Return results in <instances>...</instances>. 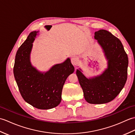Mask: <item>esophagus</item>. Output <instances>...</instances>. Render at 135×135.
Wrapping results in <instances>:
<instances>
[{
    "mask_svg": "<svg viewBox=\"0 0 135 135\" xmlns=\"http://www.w3.org/2000/svg\"><path fill=\"white\" fill-rule=\"evenodd\" d=\"M71 63H72L74 65H76L78 64V59L76 57H74L71 58Z\"/></svg>",
    "mask_w": 135,
    "mask_h": 135,
    "instance_id": "esophagus-1",
    "label": "esophagus"
}]
</instances>
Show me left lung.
Here are the masks:
<instances>
[{"label":"left lung","mask_w":135,"mask_h":135,"mask_svg":"<svg viewBox=\"0 0 135 135\" xmlns=\"http://www.w3.org/2000/svg\"><path fill=\"white\" fill-rule=\"evenodd\" d=\"M94 38L104 51L107 68L102 75L93 78H87L81 69L77 70L76 74L86 101L90 104H104L115 99L124 87L128 58L120 40L108 31H96Z\"/></svg>","instance_id":"left-lung-1"}]
</instances>
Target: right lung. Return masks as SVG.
Masks as SVG:
<instances>
[{
	"label": "right lung",
	"instance_id": "obj_1",
	"mask_svg": "<svg viewBox=\"0 0 135 135\" xmlns=\"http://www.w3.org/2000/svg\"><path fill=\"white\" fill-rule=\"evenodd\" d=\"M38 31H33L17 50L13 73L21 96L33 107L47 110L57 107L61 100L63 85L74 71L68 58L53 66L46 73H41L31 65L30 54Z\"/></svg>",
	"mask_w": 135,
	"mask_h": 135
}]
</instances>
